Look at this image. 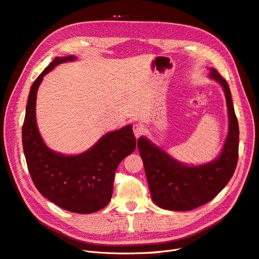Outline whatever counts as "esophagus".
I'll list each match as a JSON object with an SVG mask.
<instances>
[{
	"label": "esophagus",
	"instance_id": "obj_1",
	"mask_svg": "<svg viewBox=\"0 0 259 259\" xmlns=\"http://www.w3.org/2000/svg\"><path fill=\"white\" fill-rule=\"evenodd\" d=\"M133 131H134V134H135L136 138H138V137L141 136V134L143 132V128H142V126L140 125V124L136 123V124H134V125H133Z\"/></svg>",
	"mask_w": 259,
	"mask_h": 259
}]
</instances>
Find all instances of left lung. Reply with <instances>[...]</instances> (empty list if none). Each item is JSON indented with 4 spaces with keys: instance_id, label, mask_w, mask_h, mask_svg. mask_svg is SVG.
<instances>
[{
    "instance_id": "8db88e82",
    "label": "left lung",
    "mask_w": 259,
    "mask_h": 259,
    "mask_svg": "<svg viewBox=\"0 0 259 259\" xmlns=\"http://www.w3.org/2000/svg\"><path fill=\"white\" fill-rule=\"evenodd\" d=\"M209 77L222 86L229 111V134L218 158L188 165L174 159L147 137L138 139V150L143 161L151 196L160 208L187 211L208 203L232 179L238 161L239 125L235 115L232 95L226 80L210 68Z\"/></svg>"
}]
</instances>
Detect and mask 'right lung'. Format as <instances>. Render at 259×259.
<instances>
[{"instance_id": "add662e5", "label": "right lung", "mask_w": 259, "mask_h": 259, "mask_svg": "<svg viewBox=\"0 0 259 259\" xmlns=\"http://www.w3.org/2000/svg\"><path fill=\"white\" fill-rule=\"evenodd\" d=\"M73 55L56 57L30 87L22 127L27 168L36 188L59 207L75 213H92L109 203L119 163L136 149L132 125L105 134L94 147L78 155L52 151L41 138L36 122L37 90L44 76Z\"/></svg>"}]
</instances>
